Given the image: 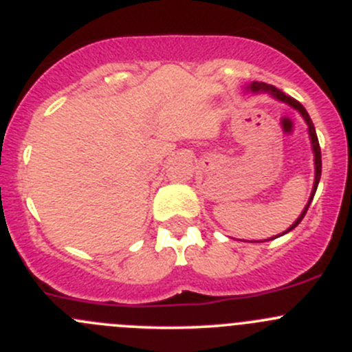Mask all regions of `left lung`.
Instances as JSON below:
<instances>
[{
	"mask_svg": "<svg viewBox=\"0 0 352 352\" xmlns=\"http://www.w3.org/2000/svg\"><path fill=\"white\" fill-rule=\"evenodd\" d=\"M248 88H250L252 91H267V94H271L272 97H274V98H278V100H281V102H286V104H289L291 107H294V109H296L298 112H300L301 116H303V119L307 120V124H308V133H310L311 146H314V153H315V184H314V190H311V196H310V201H308L307 208L303 209V212H301V214H300V218H298L296 221L293 223V226H291V228L287 230V232H291V230H293V228H296V226L300 225V221H301V219L305 218V214H307L308 208H310V202H311V199H314V196H315V190H317L318 180H320V175H322V155H320V144H318V138H317V133H315L314 122H311V119H310V116H308V112H307V110H305V107H303V105L300 104V102H298V100H294L293 97H289V95L283 94L281 90H278V88H276V87H272V85L262 83V81H254V83H250V87H248ZM287 232H285V233H287Z\"/></svg>",
	"mask_w": 352,
	"mask_h": 352,
	"instance_id": "1",
	"label": "left lung"
}]
</instances>
